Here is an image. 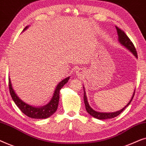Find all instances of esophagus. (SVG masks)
<instances>
[{
	"label": "esophagus",
	"mask_w": 146,
	"mask_h": 146,
	"mask_svg": "<svg viewBox=\"0 0 146 146\" xmlns=\"http://www.w3.org/2000/svg\"><path fill=\"white\" fill-rule=\"evenodd\" d=\"M76 73H77V75H78V76H79L81 72H80V70H78V71H77V72H76Z\"/></svg>",
	"instance_id": "1"
}]
</instances>
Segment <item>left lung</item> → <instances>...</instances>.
<instances>
[{
	"label": "left lung",
	"instance_id": "1",
	"mask_svg": "<svg viewBox=\"0 0 146 146\" xmlns=\"http://www.w3.org/2000/svg\"><path fill=\"white\" fill-rule=\"evenodd\" d=\"M117 30V35H118V38H119V42H120L121 44H122L123 46H125V48H127V49L129 50V51L133 53V54L135 56V57L137 58V51L135 50V48L133 45V44L132 43V42L130 40V39L129 38L128 36L125 35V33L123 32L122 30H121L120 29H119L118 27H115ZM135 94V90L134 92H133V94L132 96V98L130 100V101L129 102V103L125 106L120 110L119 111H115V112H112V113H102V112H98V111H96L95 110L92 108L90 106L88 102L87 101V98L86 96V92L84 91V104H85V107H86V110L87 112L90 114L92 116L96 117V118L99 119H110V118H113V117H116L117 115L120 114V113L122 112V111L124 110L125 108L127 106H128L129 104L131 103V100H132L133 96H134Z\"/></svg>",
	"mask_w": 146,
	"mask_h": 146
}]
</instances>
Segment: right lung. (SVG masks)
I'll return each instance as SVG.
<instances>
[{
  "instance_id": "add662e5",
  "label": "right lung",
  "mask_w": 146,
  "mask_h": 146,
  "mask_svg": "<svg viewBox=\"0 0 146 146\" xmlns=\"http://www.w3.org/2000/svg\"><path fill=\"white\" fill-rule=\"evenodd\" d=\"M28 28V27H26L24 29L23 31L26 30ZM70 78H66L64 79L62 81L60 82L58 86L56 88V90L54 93L53 97L52 98L50 102L47 105L44 106L40 107V108H36L33 107L32 106H30L23 101H22L17 95L16 94L15 91L12 87L11 82L10 78H9V91L11 96L13 98V101L15 102L16 105L19 108L21 111L25 113L26 115L29 116L32 118L35 119H44L47 118L52 115L57 110L59 102V98H60V89L64 86L65 84H66Z\"/></svg>"
}]
</instances>
